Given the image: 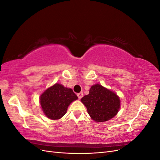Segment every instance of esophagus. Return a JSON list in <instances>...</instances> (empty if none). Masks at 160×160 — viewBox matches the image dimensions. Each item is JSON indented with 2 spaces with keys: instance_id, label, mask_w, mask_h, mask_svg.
Listing matches in <instances>:
<instances>
[{
  "instance_id": "1",
  "label": "esophagus",
  "mask_w": 160,
  "mask_h": 160,
  "mask_svg": "<svg viewBox=\"0 0 160 160\" xmlns=\"http://www.w3.org/2000/svg\"><path fill=\"white\" fill-rule=\"evenodd\" d=\"M77 96H78V98H79V99H81L82 98H83V93H82V92H81V93H77Z\"/></svg>"
}]
</instances>
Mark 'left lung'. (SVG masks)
I'll list each match as a JSON object with an SVG mask.
<instances>
[{"instance_id":"obj_1","label":"left lung","mask_w":160,"mask_h":160,"mask_svg":"<svg viewBox=\"0 0 160 160\" xmlns=\"http://www.w3.org/2000/svg\"><path fill=\"white\" fill-rule=\"evenodd\" d=\"M81 101L96 122H107L113 118L120 108V99L117 94L99 84L91 86L89 93Z\"/></svg>"}]
</instances>
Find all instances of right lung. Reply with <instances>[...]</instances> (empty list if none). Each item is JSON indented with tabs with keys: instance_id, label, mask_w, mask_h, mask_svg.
I'll return each mask as SVG.
<instances>
[{
	"instance_id": "right-lung-1",
	"label": "right lung",
	"mask_w": 160,
	"mask_h": 160,
	"mask_svg": "<svg viewBox=\"0 0 160 160\" xmlns=\"http://www.w3.org/2000/svg\"><path fill=\"white\" fill-rule=\"evenodd\" d=\"M78 99L72 90L59 83L47 89L40 97L43 113L51 119H59L66 113L71 102Z\"/></svg>"
}]
</instances>
